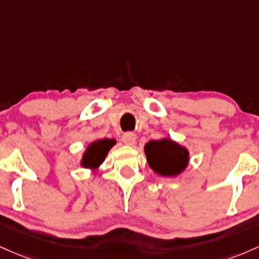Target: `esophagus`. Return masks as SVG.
Returning a JSON list of instances; mask_svg holds the SVG:
<instances>
[{
	"instance_id": "1",
	"label": "esophagus",
	"mask_w": 259,
	"mask_h": 259,
	"mask_svg": "<svg viewBox=\"0 0 259 259\" xmlns=\"http://www.w3.org/2000/svg\"><path fill=\"white\" fill-rule=\"evenodd\" d=\"M136 139H137V137H136L135 133L128 132V133H124L123 137H122V142H123L126 145H130L131 147V145H135Z\"/></svg>"
}]
</instances>
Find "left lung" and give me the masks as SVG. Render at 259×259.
<instances>
[{
  "label": "left lung",
  "mask_w": 259,
  "mask_h": 259,
  "mask_svg": "<svg viewBox=\"0 0 259 259\" xmlns=\"http://www.w3.org/2000/svg\"><path fill=\"white\" fill-rule=\"evenodd\" d=\"M149 167L164 177H176L187 168L190 152L184 145L168 137L149 141L144 145Z\"/></svg>",
  "instance_id": "1"
}]
</instances>
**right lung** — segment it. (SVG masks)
Segmentation results:
<instances>
[{
    "label": "right lung",
    "instance_id": "add662e5",
    "mask_svg": "<svg viewBox=\"0 0 259 259\" xmlns=\"http://www.w3.org/2000/svg\"><path fill=\"white\" fill-rule=\"evenodd\" d=\"M116 144L115 139H97L87 145L85 150L83 152L82 159H80V166L89 170L97 171L100 165L105 160L107 153Z\"/></svg>",
    "mask_w": 259,
    "mask_h": 259
}]
</instances>
